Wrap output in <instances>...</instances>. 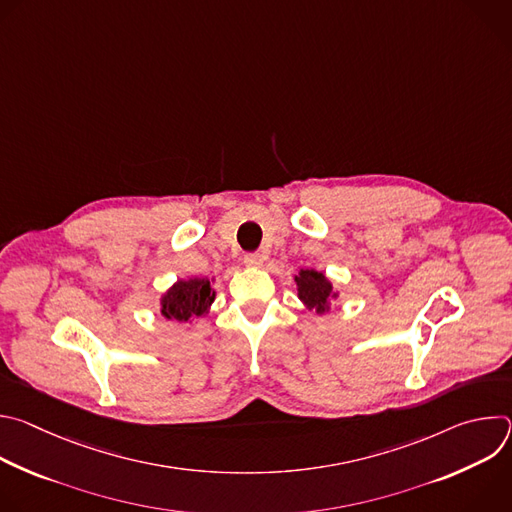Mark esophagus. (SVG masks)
I'll list each match as a JSON object with an SVG mask.
<instances>
[{
	"label": "esophagus",
	"instance_id": "34e87169",
	"mask_svg": "<svg viewBox=\"0 0 512 512\" xmlns=\"http://www.w3.org/2000/svg\"><path fill=\"white\" fill-rule=\"evenodd\" d=\"M243 263H245L247 267H261V265H263V257H261L259 253H247V255L243 257Z\"/></svg>",
	"mask_w": 512,
	"mask_h": 512
}]
</instances>
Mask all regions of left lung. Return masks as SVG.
<instances>
[{
	"label": "left lung",
	"mask_w": 512,
	"mask_h": 512,
	"mask_svg": "<svg viewBox=\"0 0 512 512\" xmlns=\"http://www.w3.org/2000/svg\"><path fill=\"white\" fill-rule=\"evenodd\" d=\"M298 285L300 302L318 316L330 312L332 302L340 296V291L332 285V281L318 269H300L294 277Z\"/></svg>",
	"instance_id": "obj_1"
}]
</instances>
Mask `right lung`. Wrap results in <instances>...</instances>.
I'll use <instances>...</instances> for the list:
<instances>
[{"label": "right lung", "instance_id": "right-lung-1", "mask_svg": "<svg viewBox=\"0 0 512 512\" xmlns=\"http://www.w3.org/2000/svg\"><path fill=\"white\" fill-rule=\"evenodd\" d=\"M214 277L178 279L160 296V316L170 322L192 324L210 312L216 298Z\"/></svg>", "mask_w": 512, "mask_h": 512}]
</instances>
